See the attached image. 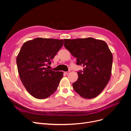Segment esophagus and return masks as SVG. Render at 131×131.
<instances>
[{
  "label": "esophagus",
  "mask_w": 131,
  "mask_h": 131,
  "mask_svg": "<svg viewBox=\"0 0 131 131\" xmlns=\"http://www.w3.org/2000/svg\"><path fill=\"white\" fill-rule=\"evenodd\" d=\"M70 71H67V72H65V73L66 74H68L70 73Z\"/></svg>",
  "instance_id": "esophagus-1"
}]
</instances>
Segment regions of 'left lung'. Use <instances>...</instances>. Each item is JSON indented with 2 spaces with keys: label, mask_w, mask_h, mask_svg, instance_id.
Returning <instances> with one entry per match:
<instances>
[{
  "label": "left lung",
  "mask_w": 131,
  "mask_h": 131,
  "mask_svg": "<svg viewBox=\"0 0 131 131\" xmlns=\"http://www.w3.org/2000/svg\"><path fill=\"white\" fill-rule=\"evenodd\" d=\"M64 46L77 58V64L84 67L78 72V79L72 84L74 90L84 98L96 97L111 79L113 54L107 44L92 38L65 39Z\"/></svg>",
  "instance_id": "1"
}]
</instances>
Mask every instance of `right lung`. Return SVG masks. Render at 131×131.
Listing matches in <instances>:
<instances>
[{
	"label": "right lung",
	"mask_w": 131,
	"mask_h": 131,
	"mask_svg": "<svg viewBox=\"0 0 131 131\" xmlns=\"http://www.w3.org/2000/svg\"><path fill=\"white\" fill-rule=\"evenodd\" d=\"M64 40L37 38L25 42L16 58L19 78L26 90L33 97L42 99L56 91L63 72L46 67L50 65L63 46Z\"/></svg>",
	"instance_id": "right-lung-1"
}]
</instances>
